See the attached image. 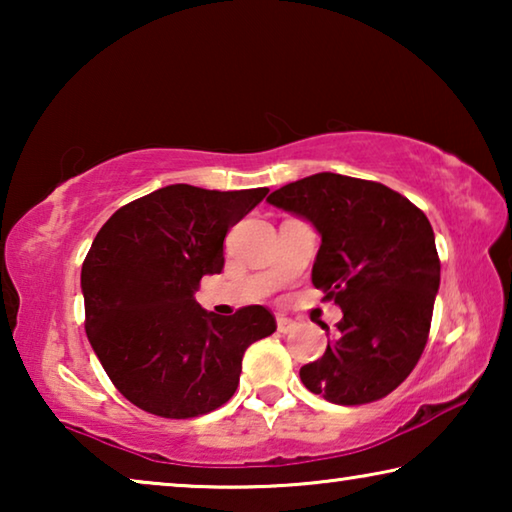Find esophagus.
Wrapping results in <instances>:
<instances>
[{"mask_svg": "<svg viewBox=\"0 0 512 512\" xmlns=\"http://www.w3.org/2000/svg\"><path fill=\"white\" fill-rule=\"evenodd\" d=\"M293 329H296V323H293L291 318H287V316H277V332H280V334H289V332H293Z\"/></svg>", "mask_w": 512, "mask_h": 512, "instance_id": "1", "label": "esophagus"}]
</instances>
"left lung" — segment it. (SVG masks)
<instances>
[{
    "label": "left lung",
    "instance_id": "obj_1",
    "mask_svg": "<svg viewBox=\"0 0 512 512\" xmlns=\"http://www.w3.org/2000/svg\"><path fill=\"white\" fill-rule=\"evenodd\" d=\"M266 201L318 230L311 282L343 311L323 357L300 368L302 384L343 406L393 393L427 345L440 287L429 219L391 187L329 171Z\"/></svg>",
    "mask_w": 512,
    "mask_h": 512
}]
</instances>
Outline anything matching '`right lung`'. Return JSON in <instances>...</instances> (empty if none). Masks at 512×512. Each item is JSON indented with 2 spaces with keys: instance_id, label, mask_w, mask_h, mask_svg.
I'll return each instance as SVG.
<instances>
[{
  "instance_id": "1",
  "label": "right lung",
  "mask_w": 512,
  "mask_h": 512,
  "mask_svg": "<svg viewBox=\"0 0 512 512\" xmlns=\"http://www.w3.org/2000/svg\"><path fill=\"white\" fill-rule=\"evenodd\" d=\"M268 194L169 185L103 223L81 268L85 332L128 402L185 420L235 395L250 343L275 332L262 305L216 316L194 293L223 271V239Z\"/></svg>"
}]
</instances>
